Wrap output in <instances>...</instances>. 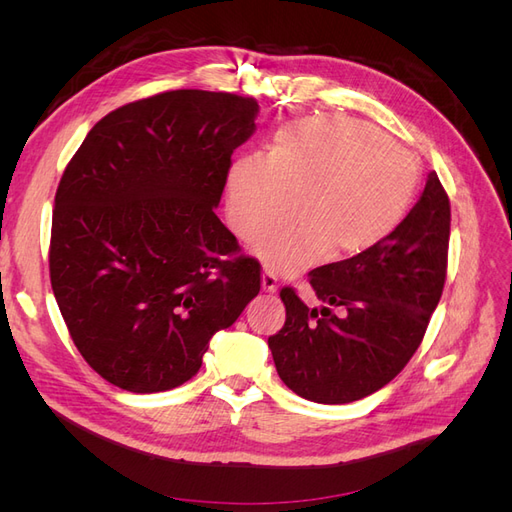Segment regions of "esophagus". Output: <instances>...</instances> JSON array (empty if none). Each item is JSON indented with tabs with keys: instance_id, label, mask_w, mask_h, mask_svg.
Wrapping results in <instances>:
<instances>
[{
	"instance_id": "esophagus-1",
	"label": "esophagus",
	"mask_w": 512,
	"mask_h": 512,
	"mask_svg": "<svg viewBox=\"0 0 512 512\" xmlns=\"http://www.w3.org/2000/svg\"><path fill=\"white\" fill-rule=\"evenodd\" d=\"M262 290H265V292H275L277 290V277L269 269H265V273H262Z\"/></svg>"
}]
</instances>
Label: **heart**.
<instances>
[{
  "label": "heart",
  "mask_w": 512,
  "mask_h": 512,
  "mask_svg": "<svg viewBox=\"0 0 512 512\" xmlns=\"http://www.w3.org/2000/svg\"><path fill=\"white\" fill-rule=\"evenodd\" d=\"M418 164L382 132L342 115L292 121L269 158L243 156L226 175V211L237 235L254 241L299 209L303 218L273 230L256 254L273 271H299L327 254L344 260L380 245L406 218Z\"/></svg>",
  "instance_id": "b5f03b06"
}]
</instances>
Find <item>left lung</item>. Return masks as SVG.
<instances>
[{"mask_svg":"<svg viewBox=\"0 0 512 512\" xmlns=\"http://www.w3.org/2000/svg\"><path fill=\"white\" fill-rule=\"evenodd\" d=\"M451 205L436 173L374 250L309 273L322 307L282 288L286 322L269 337L290 391L316 404H350L389 384L421 346L446 280ZM331 306H344L339 319Z\"/></svg>","mask_w":512,"mask_h":512,"instance_id":"1","label":"left lung"}]
</instances>
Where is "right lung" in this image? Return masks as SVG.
Here are the masks:
<instances>
[{
    "label": "right lung",
    "instance_id": "obj_1",
    "mask_svg": "<svg viewBox=\"0 0 512 512\" xmlns=\"http://www.w3.org/2000/svg\"><path fill=\"white\" fill-rule=\"evenodd\" d=\"M258 102L177 89L102 117L59 181L51 286L74 346L119 389L188 382L260 290L215 209Z\"/></svg>",
    "mask_w": 512,
    "mask_h": 512
}]
</instances>
